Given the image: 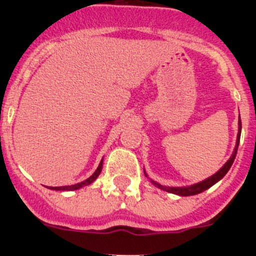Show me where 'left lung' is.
I'll use <instances>...</instances> for the list:
<instances>
[{
    "label": "left lung",
    "instance_id": "obj_1",
    "mask_svg": "<svg viewBox=\"0 0 256 256\" xmlns=\"http://www.w3.org/2000/svg\"><path fill=\"white\" fill-rule=\"evenodd\" d=\"M238 126L240 128H238V134H237L236 148H234V154H232V156H230V159L228 160V162L223 165V168H222L219 172H216L214 176H212V177L208 178V180H202V182L200 183H196V184L190 187H165V186H162V184H159V183L152 182L154 184L159 187L160 190H164V191L166 192H170V194H176V195H180V196L196 195V194H200V192L205 191V190H208L209 187H212V184H216L219 180H222V178L224 177L226 174H227V172L230 170V168L232 166V164H234V158H236L237 148H238V144H240V136H241V119H240L238 122Z\"/></svg>",
    "mask_w": 256,
    "mask_h": 256
}]
</instances>
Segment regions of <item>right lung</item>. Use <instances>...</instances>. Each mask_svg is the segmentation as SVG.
<instances>
[{
  "label": "right lung",
  "instance_id": "right-lung-1",
  "mask_svg": "<svg viewBox=\"0 0 256 256\" xmlns=\"http://www.w3.org/2000/svg\"><path fill=\"white\" fill-rule=\"evenodd\" d=\"M101 169H102V160H101L100 165H98V168L96 169V172H94V173L92 174L91 177L88 178V180H83V182H80V183H76V184H73V186L51 187V188H52V190H56V191H61V190H62V191H74V190H78V188H80V187H83V186H87V184H90V183H92L94 180H96L97 177H98V174L101 173Z\"/></svg>",
  "mask_w": 256,
  "mask_h": 256
}]
</instances>
